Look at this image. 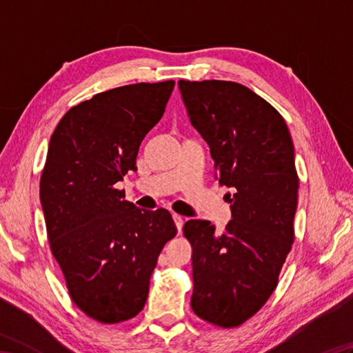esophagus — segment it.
I'll return each mask as SVG.
<instances>
[{"mask_svg": "<svg viewBox=\"0 0 353 353\" xmlns=\"http://www.w3.org/2000/svg\"><path fill=\"white\" fill-rule=\"evenodd\" d=\"M172 220H174V223H176V228H177V230H179V234H181V232H182V228H183V219H182L181 215L174 214V215H172Z\"/></svg>", "mask_w": 353, "mask_h": 353, "instance_id": "34e87169", "label": "esophagus"}]
</instances>
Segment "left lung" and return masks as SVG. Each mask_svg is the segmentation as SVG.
Wrapping results in <instances>:
<instances>
[{"label":"left lung","mask_w":353,"mask_h":353,"mask_svg":"<svg viewBox=\"0 0 353 353\" xmlns=\"http://www.w3.org/2000/svg\"><path fill=\"white\" fill-rule=\"evenodd\" d=\"M191 124L211 148L232 220L223 234L206 220L185 223L192 247V311L220 327L254 316L272 296L294 241L299 177L287 123L235 81H179Z\"/></svg>","instance_id":"obj_1"}]
</instances>
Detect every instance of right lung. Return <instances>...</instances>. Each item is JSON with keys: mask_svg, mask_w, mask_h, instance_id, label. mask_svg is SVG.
I'll list each match as a JSON object with an SVG mask.
<instances>
[{"mask_svg": "<svg viewBox=\"0 0 353 353\" xmlns=\"http://www.w3.org/2000/svg\"><path fill=\"white\" fill-rule=\"evenodd\" d=\"M174 80L134 83L71 108L51 134L41 203L52 256L72 302L100 323L133 319L163 245L177 234L167 209L144 211L115 183L137 170Z\"/></svg>", "mask_w": 353, "mask_h": 353, "instance_id": "add662e5", "label": "right lung"}]
</instances>
